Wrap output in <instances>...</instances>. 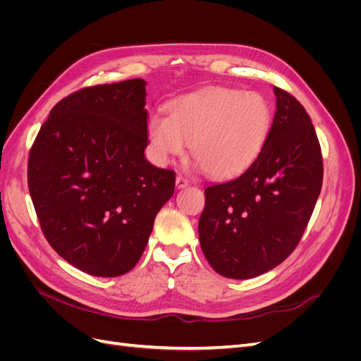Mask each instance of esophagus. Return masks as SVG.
Masks as SVG:
<instances>
[{
    "mask_svg": "<svg viewBox=\"0 0 361 361\" xmlns=\"http://www.w3.org/2000/svg\"><path fill=\"white\" fill-rule=\"evenodd\" d=\"M190 185V180L187 179V178H183L182 174H179V176L176 178V187L179 188V190H182V188H185V187H188Z\"/></svg>",
    "mask_w": 361,
    "mask_h": 361,
    "instance_id": "esophagus-1",
    "label": "esophagus"
}]
</instances>
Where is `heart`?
<instances>
[{"label":"heart","instance_id":"heart-1","mask_svg":"<svg viewBox=\"0 0 361 361\" xmlns=\"http://www.w3.org/2000/svg\"><path fill=\"white\" fill-rule=\"evenodd\" d=\"M167 116L147 120L149 150L155 162L167 166L191 154L214 178L244 173L264 150L271 129V106L264 96L231 87H211L174 99Z\"/></svg>","mask_w":361,"mask_h":361}]
</instances>
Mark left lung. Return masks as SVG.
Masks as SVG:
<instances>
[{
  "instance_id": "obj_1",
  "label": "left lung",
  "mask_w": 361,
  "mask_h": 361,
  "mask_svg": "<svg viewBox=\"0 0 361 361\" xmlns=\"http://www.w3.org/2000/svg\"><path fill=\"white\" fill-rule=\"evenodd\" d=\"M276 114L264 150L238 178L204 190L199 239L227 279H253L285 260L307 227L322 188V155L312 120L274 87Z\"/></svg>"
}]
</instances>
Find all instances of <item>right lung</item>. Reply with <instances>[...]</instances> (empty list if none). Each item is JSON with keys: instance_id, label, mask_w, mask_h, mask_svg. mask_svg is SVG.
Here are the masks:
<instances>
[{"instance_id": "1", "label": "right lung", "mask_w": 361, "mask_h": 361, "mask_svg": "<svg viewBox=\"0 0 361 361\" xmlns=\"http://www.w3.org/2000/svg\"><path fill=\"white\" fill-rule=\"evenodd\" d=\"M146 81L85 87L52 108L30 150L28 190L42 232L96 277L133 269L174 191L146 159Z\"/></svg>"}]
</instances>
